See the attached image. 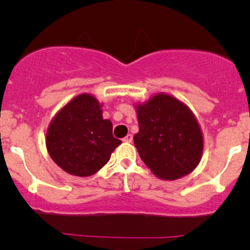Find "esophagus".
<instances>
[{"label": "esophagus", "instance_id": "obj_1", "mask_svg": "<svg viewBox=\"0 0 250 250\" xmlns=\"http://www.w3.org/2000/svg\"><path fill=\"white\" fill-rule=\"evenodd\" d=\"M122 140L125 141V143H132V140H133V135H132V134H128V135H125V137L123 138Z\"/></svg>", "mask_w": 250, "mask_h": 250}]
</instances>
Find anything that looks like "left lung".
Masks as SVG:
<instances>
[{
  "mask_svg": "<svg viewBox=\"0 0 250 250\" xmlns=\"http://www.w3.org/2000/svg\"><path fill=\"white\" fill-rule=\"evenodd\" d=\"M139 132L134 145L157 178L176 180L200 163L203 134L192 111L175 97L157 93L135 105Z\"/></svg>",
  "mask_w": 250,
  "mask_h": 250,
  "instance_id": "8db88e82",
  "label": "left lung"
}]
</instances>
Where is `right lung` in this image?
Wrapping results in <instances>:
<instances>
[{
    "mask_svg": "<svg viewBox=\"0 0 250 250\" xmlns=\"http://www.w3.org/2000/svg\"><path fill=\"white\" fill-rule=\"evenodd\" d=\"M103 104L92 94L72 98L48 125L46 146L50 158L66 173L89 176L109 162L122 141L113 138L112 123L103 118Z\"/></svg>",
    "mask_w": 250,
    "mask_h": 250,
    "instance_id": "add662e5",
    "label": "right lung"
}]
</instances>
